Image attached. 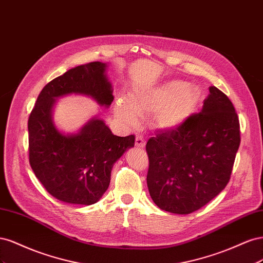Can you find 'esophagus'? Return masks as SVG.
Returning a JSON list of instances; mask_svg holds the SVG:
<instances>
[{
    "instance_id": "1",
    "label": "esophagus",
    "mask_w": 263,
    "mask_h": 263,
    "mask_svg": "<svg viewBox=\"0 0 263 263\" xmlns=\"http://www.w3.org/2000/svg\"><path fill=\"white\" fill-rule=\"evenodd\" d=\"M135 145H136L138 148H142V147H145V145H146V140H145V138L142 137V136H136V140H135Z\"/></svg>"
}]
</instances>
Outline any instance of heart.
<instances>
[{"label": "heart", "instance_id": "obj_1", "mask_svg": "<svg viewBox=\"0 0 263 263\" xmlns=\"http://www.w3.org/2000/svg\"><path fill=\"white\" fill-rule=\"evenodd\" d=\"M201 102V91L192 84L172 80L146 91L134 93L126 100H118L115 112L128 124L136 122V115L154 113V126L161 130L179 128L192 116Z\"/></svg>", "mask_w": 263, "mask_h": 263}]
</instances>
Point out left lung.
Instances as JSON below:
<instances>
[{"instance_id": "left-lung-1", "label": "left lung", "mask_w": 263, "mask_h": 263, "mask_svg": "<svg viewBox=\"0 0 263 263\" xmlns=\"http://www.w3.org/2000/svg\"><path fill=\"white\" fill-rule=\"evenodd\" d=\"M239 145V119L233 103L210 86L200 113L147 141V185L155 204L181 215L203 208L227 185Z\"/></svg>"}]
</instances>
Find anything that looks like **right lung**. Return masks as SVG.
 <instances>
[{
	"instance_id": "right-lung-1",
	"label": "right lung",
	"mask_w": 263,
	"mask_h": 263,
	"mask_svg": "<svg viewBox=\"0 0 263 263\" xmlns=\"http://www.w3.org/2000/svg\"><path fill=\"white\" fill-rule=\"evenodd\" d=\"M106 67L100 61L90 62L53 79L39 93L28 118L31 169L47 192L65 203H97L109 185L114 163L135 145L134 135L116 136L99 117L77 134H63L53 124L55 100L65 95H85L105 107L112 104Z\"/></svg>"
}]
</instances>
